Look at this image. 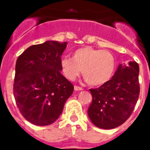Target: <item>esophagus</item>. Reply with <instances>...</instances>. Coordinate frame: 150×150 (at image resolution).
Listing matches in <instances>:
<instances>
[{
    "instance_id": "obj_1",
    "label": "esophagus",
    "mask_w": 150,
    "mask_h": 150,
    "mask_svg": "<svg viewBox=\"0 0 150 150\" xmlns=\"http://www.w3.org/2000/svg\"><path fill=\"white\" fill-rule=\"evenodd\" d=\"M74 90H75V91H81V90H83V88H82L81 87H79V86L75 85V86H74Z\"/></svg>"
}]
</instances>
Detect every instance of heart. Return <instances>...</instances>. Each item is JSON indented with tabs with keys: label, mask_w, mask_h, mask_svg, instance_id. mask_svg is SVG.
<instances>
[{
	"label": "heart",
	"mask_w": 150,
	"mask_h": 150,
	"mask_svg": "<svg viewBox=\"0 0 150 150\" xmlns=\"http://www.w3.org/2000/svg\"><path fill=\"white\" fill-rule=\"evenodd\" d=\"M60 65L63 75L69 81H74L83 70L84 80L90 85L101 86L111 79L116 61L108 50L84 47L76 50L72 58L63 57Z\"/></svg>",
	"instance_id": "b5f03b06"
}]
</instances>
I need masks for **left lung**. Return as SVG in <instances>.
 I'll return each mask as SVG.
<instances>
[{"mask_svg": "<svg viewBox=\"0 0 150 150\" xmlns=\"http://www.w3.org/2000/svg\"><path fill=\"white\" fill-rule=\"evenodd\" d=\"M139 66L136 62L120 64L108 83L90 89L92 101L88 115L96 127L113 129L130 116L140 92Z\"/></svg>", "mask_w": 150, "mask_h": 150, "instance_id": "obj_1", "label": "left lung"}]
</instances>
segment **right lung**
<instances>
[{
  "mask_svg": "<svg viewBox=\"0 0 150 150\" xmlns=\"http://www.w3.org/2000/svg\"><path fill=\"white\" fill-rule=\"evenodd\" d=\"M67 42L47 41L33 45L18 57L13 93L20 113L37 126L54 122L74 92L61 74V56Z\"/></svg>",
  "mask_w": 150,
  "mask_h": 150,
  "instance_id": "1",
  "label": "right lung"
}]
</instances>
